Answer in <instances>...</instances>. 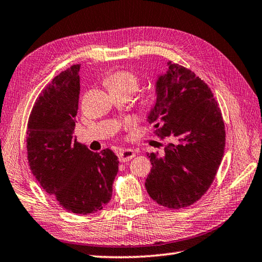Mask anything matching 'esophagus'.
<instances>
[{
  "label": "esophagus",
  "mask_w": 262,
  "mask_h": 262,
  "mask_svg": "<svg viewBox=\"0 0 262 262\" xmlns=\"http://www.w3.org/2000/svg\"><path fill=\"white\" fill-rule=\"evenodd\" d=\"M117 155L120 162H127L135 157V152L130 148H122V150H119Z\"/></svg>",
  "instance_id": "obj_1"
}]
</instances>
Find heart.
Listing matches in <instances>:
<instances>
[{
    "label": "heart",
    "instance_id": "1",
    "mask_svg": "<svg viewBox=\"0 0 262 262\" xmlns=\"http://www.w3.org/2000/svg\"><path fill=\"white\" fill-rule=\"evenodd\" d=\"M105 83L109 87V90H120L126 91L128 93H135L137 91L138 86H140V80L137 77L129 73V71H118V73L112 74L109 76L105 80ZM151 105V100L146 97L143 101V106L148 107Z\"/></svg>",
    "mask_w": 262,
    "mask_h": 262
}]
</instances>
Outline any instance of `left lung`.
<instances>
[{
  "mask_svg": "<svg viewBox=\"0 0 262 262\" xmlns=\"http://www.w3.org/2000/svg\"><path fill=\"white\" fill-rule=\"evenodd\" d=\"M156 102L147 115L158 136L176 138L162 157L147 155L145 187L153 201L170 209L191 206L211 185L225 150V125L209 86L183 66L167 62L158 76Z\"/></svg>",
  "mask_w": 262,
  "mask_h": 262,
  "instance_id": "left-lung-1",
  "label": "left lung"
}]
</instances>
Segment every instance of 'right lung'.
Masks as SVG:
<instances>
[{
  "label": "right lung",
  "mask_w": 262,
  "mask_h": 262,
  "mask_svg": "<svg viewBox=\"0 0 262 262\" xmlns=\"http://www.w3.org/2000/svg\"><path fill=\"white\" fill-rule=\"evenodd\" d=\"M80 64L60 73L36 100L29 117L27 153L36 181L61 207L94 213L109 203L119 161L110 148L92 152L74 138Z\"/></svg>",
  "instance_id": "1"
}]
</instances>
